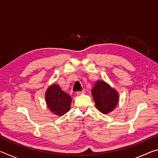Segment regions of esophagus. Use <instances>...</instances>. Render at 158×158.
I'll use <instances>...</instances> for the list:
<instances>
[{"label": "esophagus", "instance_id": "obj_1", "mask_svg": "<svg viewBox=\"0 0 158 158\" xmlns=\"http://www.w3.org/2000/svg\"><path fill=\"white\" fill-rule=\"evenodd\" d=\"M76 93H77V95H80L84 94V93H85V90H81V91H77Z\"/></svg>", "mask_w": 158, "mask_h": 158}]
</instances>
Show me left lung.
Instances as JSON below:
<instances>
[{"label": "left lung", "instance_id": "left-lung-1", "mask_svg": "<svg viewBox=\"0 0 158 158\" xmlns=\"http://www.w3.org/2000/svg\"><path fill=\"white\" fill-rule=\"evenodd\" d=\"M91 93L95 106L104 114L113 111L118 102V92L104 81H96Z\"/></svg>", "mask_w": 158, "mask_h": 158}]
</instances>
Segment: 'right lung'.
<instances>
[{
	"instance_id": "add662e5",
	"label": "right lung",
	"mask_w": 158,
	"mask_h": 158,
	"mask_svg": "<svg viewBox=\"0 0 158 158\" xmlns=\"http://www.w3.org/2000/svg\"><path fill=\"white\" fill-rule=\"evenodd\" d=\"M45 100L50 111L59 116H63L69 110L72 102L71 96L57 84H52L48 88Z\"/></svg>"
}]
</instances>
